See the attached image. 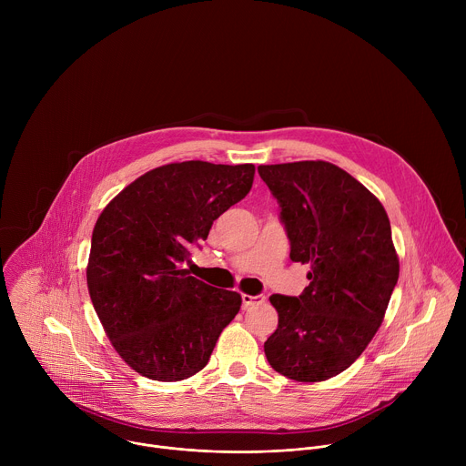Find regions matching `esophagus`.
Returning a JSON list of instances; mask_svg holds the SVG:
<instances>
[{
	"mask_svg": "<svg viewBox=\"0 0 466 466\" xmlns=\"http://www.w3.org/2000/svg\"><path fill=\"white\" fill-rule=\"evenodd\" d=\"M241 300H243L245 308H250V306L265 302V295H241Z\"/></svg>",
	"mask_w": 466,
	"mask_h": 466,
	"instance_id": "1",
	"label": "esophagus"
}]
</instances>
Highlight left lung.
I'll use <instances>...</instances> for the list:
<instances>
[{
	"label": "left lung",
	"instance_id": "1",
	"mask_svg": "<svg viewBox=\"0 0 466 466\" xmlns=\"http://www.w3.org/2000/svg\"><path fill=\"white\" fill-rule=\"evenodd\" d=\"M258 173L279 201L289 258L311 268L299 297L269 299L279 328L263 350L286 378L324 381L361 356L383 320L400 271L390 223L378 198L329 162Z\"/></svg>",
	"mask_w": 466,
	"mask_h": 466
}]
</instances>
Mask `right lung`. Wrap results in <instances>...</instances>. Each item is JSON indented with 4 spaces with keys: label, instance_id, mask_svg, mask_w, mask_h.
<instances>
[{
    "label": "right lung",
    "instance_id": "right-lung-1",
    "mask_svg": "<svg viewBox=\"0 0 466 466\" xmlns=\"http://www.w3.org/2000/svg\"><path fill=\"white\" fill-rule=\"evenodd\" d=\"M252 178V164H167L128 184L101 212L88 291L114 349L142 376L178 381L205 369L239 311V293L191 277L186 263Z\"/></svg>",
    "mask_w": 466,
    "mask_h": 466
}]
</instances>
